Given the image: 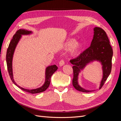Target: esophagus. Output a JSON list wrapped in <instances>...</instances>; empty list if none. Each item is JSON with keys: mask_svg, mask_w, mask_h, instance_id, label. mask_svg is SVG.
<instances>
[{"mask_svg": "<svg viewBox=\"0 0 121 121\" xmlns=\"http://www.w3.org/2000/svg\"><path fill=\"white\" fill-rule=\"evenodd\" d=\"M65 64V61L64 60H61L60 61L59 63V65L60 66H62V65H63Z\"/></svg>", "mask_w": 121, "mask_h": 121, "instance_id": "34e87169", "label": "esophagus"}]
</instances>
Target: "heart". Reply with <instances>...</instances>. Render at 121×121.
<instances>
[{"label": "heart", "instance_id": "1", "mask_svg": "<svg viewBox=\"0 0 121 121\" xmlns=\"http://www.w3.org/2000/svg\"><path fill=\"white\" fill-rule=\"evenodd\" d=\"M74 39H69L66 42V43L64 45V46L65 48H69L71 46L70 50H69V52H70L71 54L72 55H74L77 52L80 47L79 43L78 42L74 43Z\"/></svg>", "mask_w": 121, "mask_h": 121}]
</instances>
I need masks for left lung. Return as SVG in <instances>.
Wrapping results in <instances>:
<instances>
[{
  "label": "left lung",
  "instance_id": "8db88e82",
  "mask_svg": "<svg viewBox=\"0 0 121 121\" xmlns=\"http://www.w3.org/2000/svg\"><path fill=\"white\" fill-rule=\"evenodd\" d=\"M94 31V34L91 45L78 56L70 60L71 63L74 65L73 67V85L76 90L86 93L93 91L85 90L79 85L78 76L80 69H83L88 63L94 60L101 62L103 78L99 89L104 85L112 70L113 52L107 33L100 27H95Z\"/></svg>",
  "mask_w": 121,
  "mask_h": 121
}]
</instances>
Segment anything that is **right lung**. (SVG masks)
I'll return each instance as SVG.
<instances>
[{
	"label": "right lung",
	"mask_w": 121,
	"mask_h": 121,
	"mask_svg": "<svg viewBox=\"0 0 121 121\" xmlns=\"http://www.w3.org/2000/svg\"><path fill=\"white\" fill-rule=\"evenodd\" d=\"M31 33V31H29L27 30H24V29H19L17 30L14 35L13 36V37L9 43V44L8 49H7L6 56V60L7 64V67L9 72V74L10 76V78L12 80V82L15 84L16 86L22 89V90L30 93L32 94L38 93L43 92L45 91L48 87H49L50 83V79L51 77L53 75V73L57 69V67L56 65H51V66L48 67L46 69V77H45V82L44 84V85L41 87L35 89H26L23 88L17 85V83L14 82L13 79V69H12V60L13 57V54L14 53V49L16 48V47L17 44L19 42L20 39L21 37V35H27Z\"/></svg>",
	"instance_id": "add662e5"
}]
</instances>
